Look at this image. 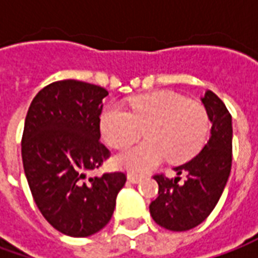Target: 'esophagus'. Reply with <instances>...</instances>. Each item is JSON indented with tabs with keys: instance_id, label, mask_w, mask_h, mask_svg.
Here are the masks:
<instances>
[{
	"instance_id": "34e87169",
	"label": "esophagus",
	"mask_w": 258,
	"mask_h": 258,
	"mask_svg": "<svg viewBox=\"0 0 258 258\" xmlns=\"http://www.w3.org/2000/svg\"><path fill=\"white\" fill-rule=\"evenodd\" d=\"M141 179H142V177L141 175H137V174H133V173H130L128 174V181H131V182H140Z\"/></svg>"
}]
</instances>
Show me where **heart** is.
Here are the masks:
<instances>
[{
    "label": "heart",
    "mask_w": 258,
    "mask_h": 258,
    "mask_svg": "<svg viewBox=\"0 0 258 258\" xmlns=\"http://www.w3.org/2000/svg\"><path fill=\"white\" fill-rule=\"evenodd\" d=\"M130 112L110 105L101 116V133L107 145L127 148L141 135L146 140L114 157L117 167L141 173L166 157L177 164L189 160L203 148L210 118L198 101L168 91L138 95L128 102Z\"/></svg>",
    "instance_id": "1"
}]
</instances>
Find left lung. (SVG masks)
I'll list each match as a JSON object with an SVG mask.
<instances>
[{
  "label": "left lung",
  "instance_id": "left-lung-1",
  "mask_svg": "<svg viewBox=\"0 0 258 258\" xmlns=\"http://www.w3.org/2000/svg\"><path fill=\"white\" fill-rule=\"evenodd\" d=\"M213 123L211 137L199 155L174 170L177 178L155 174L159 196L149 206L152 218L168 231L181 232L205 221L221 198L232 166V117L218 96L202 98ZM185 176L184 180L180 175Z\"/></svg>",
  "mask_w": 258,
  "mask_h": 258
}]
</instances>
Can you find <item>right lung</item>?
Returning <instances> with one entry per match:
<instances>
[{
    "mask_svg": "<svg viewBox=\"0 0 258 258\" xmlns=\"http://www.w3.org/2000/svg\"><path fill=\"white\" fill-rule=\"evenodd\" d=\"M103 87L60 80L31 102L22 135V160L38 210L59 232L85 238L110 221L116 196L127 181L121 171L87 179L110 151L101 142Z\"/></svg>",
    "mask_w": 258,
    "mask_h": 258,
    "instance_id": "obj_1",
    "label": "right lung"
}]
</instances>
